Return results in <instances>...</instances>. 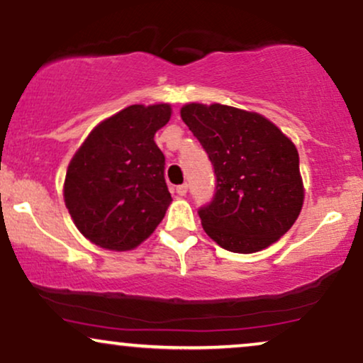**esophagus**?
<instances>
[{
	"instance_id": "34e87169",
	"label": "esophagus",
	"mask_w": 363,
	"mask_h": 363,
	"mask_svg": "<svg viewBox=\"0 0 363 363\" xmlns=\"http://www.w3.org/2000/svg\"><path fill=\"white\" fill-rule=\"evenodd\" d=\"M174 193H176L177 196H184L187 193V184L176 186V187H174Z\"/></svg>"
}]
</instances>
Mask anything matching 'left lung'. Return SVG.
Instances as JSON below:
<instances>
[{
	"label": "left lung",
	"mask_w": 363,
	"mask_h": 363,
	"mask_svg": "<svg viewBox=\"0 0 363 363\" xmlns=\"http://www.w3.org/2000/svg\"><path fill=\"white\" fill-rule=\"evenodd\" d=\"M181 118L213 165L215 194L198 210L206 234L240 254L277 242L303 203L295 145L262 116L222 104H187Z\"/></svg>",
	"instance_id": "left-lung-1"
}]
</instances>
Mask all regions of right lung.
<instances>
[{
  "instance_id": "add662e5",
  "label": "right lung",
  "mask_w": 363,
  "mask_h": 363,
  "mask_svg": "<svg viewBox=\"0 0 363 363\" xmlns=\"http://www.w3.org/2000/svg\"><path fill=\"white\" fill-rule=\"evenodd\" d=\"M170 119L169 104L129 106L106 119L69 162L65 203L86 239L129 251L152 235L172 201L165 157L153 136Z\"/></svg>"
}]
</instances>
